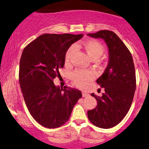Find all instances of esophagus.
I'll list each match as a JSON object with an SVG mask.
<instances>
[{
	"label": "esophagus",
	"instance_id": "34e87169",
	"mask_svg": "<svg viewBox=\"0 0 149 149\" xmlns=\"http://www.w3.org/2000/svg\"><path fill=\"white\" fill-rule=\"evenodd\" d=\"M82 96H83V97H87V96H88V94L85 93V92H82Z\"/></svg>",
	"mask_w": 149,
	"mask_h": 149
}]
</instances>
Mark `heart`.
Returning a JSON list of instances; mask_svg holds the SVG:
<instances>
[{
  "label": "heart",
  "instance_id": "obj_1",
  "mask_svg": "<svg viewBox=\"0 0 149 149\" xmlns=\"http://www.w3.org/2000/svg\"><path fill=\"white\" fill-rule=\"evenodd\" d=\"M83 47L87 55L91 60H97L102 55L104 49L103 45L98 41L95 40H88L83 43ZM74 45H71L65 54V63H69L71 60V55L75 51ZM71 78L74 84L80 88H84L88 82L93 78V73L91 71L79 70L75 71L71 73Z\"/></svg>",
  "mask_w": 149,
  "mask_h": 149
}]
</instances>
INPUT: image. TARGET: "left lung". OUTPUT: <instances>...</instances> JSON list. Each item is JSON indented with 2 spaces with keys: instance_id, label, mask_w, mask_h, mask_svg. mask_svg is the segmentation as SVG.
Instances as JSON below:
<instances>
[{
  "instance_id": "8db88e82",
  "label": "left lung",
  "mask_w": 149,
  "mask_h": 149,
  "mask_svg": "<svg viewBox=\"0 0 149 149\" xmlns=\"http://www.w3.org/2000/svg\"><path fill=\"white\" fill-rule=\"evenodd\" d=\"M87 36L103 39L109 49L108 65L96 80L104 93L101 97L91 94L97 104L88 111V118L97 127L109 129L123 120L132 104L136 88L134 63L129 50L113 31L101 30Z\"/></svg>"
}]
</instances>
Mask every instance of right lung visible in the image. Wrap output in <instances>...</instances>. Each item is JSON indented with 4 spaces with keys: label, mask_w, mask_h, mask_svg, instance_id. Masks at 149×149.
Returning <instances> with one entry per match:
<instances>
[{
    "label": "right lung",
    "mask_w": 149,
    "mask_h": 149,
    "mask_svg": "<svg viewBox=\"0 0 149 149\" xmlns=\"http://www.w3.org/2000/svg\"><path fill=\"white\" fill-rule=\"evenodd\" d=\"M82 34L45 33L24 49L20 61L19 82L30 114L43 127L54 129L68 121L75 104L82 97L80 91L56 86L65 65V54Z\"/></svg>",
    "instance_id": "obj_1"
}]
</instances>
